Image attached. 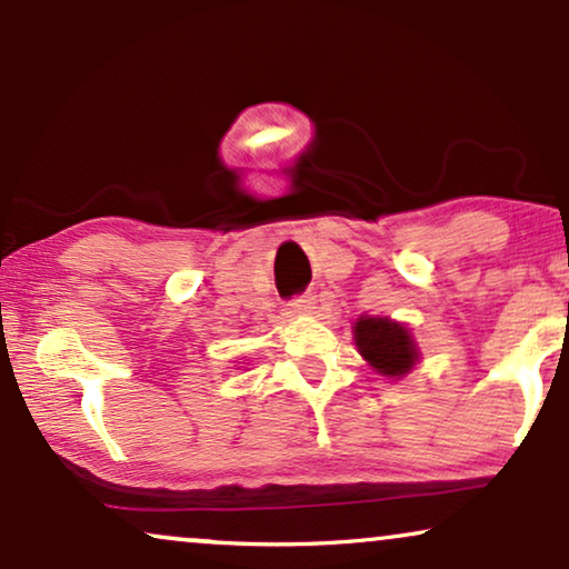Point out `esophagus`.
Masks as SVG:
<instances>
[{
    "label": "esophagus",
    "instance_id": "obj_1",
    "mask_svg": "<svg viewBox=\"0 0 569 569\" xmlns=\"http://www.w3.org/2000/svg\"><path fill=\"white\" fill-rule=\"evenodd\" d=\"M313 308H316V300L310 298V295H302V298H295L290 302V313L295 316H310L313 313Z\"/></svg>",
    "mask_w": 569,
    "mask_h": 569
}]
</instances>
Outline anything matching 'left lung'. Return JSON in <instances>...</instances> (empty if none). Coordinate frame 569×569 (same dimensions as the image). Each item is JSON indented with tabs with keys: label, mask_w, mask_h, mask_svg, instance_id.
Returning <instances> with one entry per match:
<instances>
[{
	"label": "left lung",
	"mask_w": 569,
	"mask_h": 569,
	"mask_svg": "<svg viewBox=\"0 0 569 569\" xmlns=\"http://www.w3.org/2000/svg\"><path fill=\"white\" fill-rule=\"evenodd\" d=\"M352 333L357 352L378 376L401 380L422 360L409 326L388 316H360L352 326Z\"/></svg>",
	"instance_id": "8db88e82"
}]
</instances>
